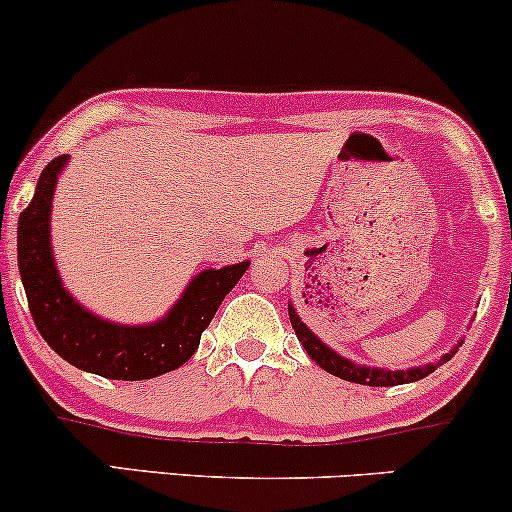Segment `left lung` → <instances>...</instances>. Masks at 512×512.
Returning a JSON list of instances; mask_svg holds the SVG:
<instances>
[{"label":"left lung","mask_w":512,"mask_h":512,"mask_svg":"<svg viewBox=\"0 0 512 512\" xmlns=\"http://www.w3.org/2000/svg\"><path fill=\"white\" fill-rule=\"evenodd\" d=\"M289 317H291V325L293 330H296V337L298 342L303 344V349L308 351V356L313 358V361L320 366L322 370H327V373L337 375V378L342 380H349V383H358V385H368V387H392V385H407V383H416V380L426 378V375H431L433 370L438 366H443V363H448L452 354L457 351V346L462 344V339L457 342L448 354H443L438 358L436 363H424V366H414V368H407V370H387V368H370V366H361V363H354L351 358H344L339 356L337 351L332 349V346H327L322 342L317 334L310 330L308 325L298 317L296 308H293V303H289Z\"/></svg>","instance_id":"left-lung-1"}]
</instances>
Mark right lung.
<instances>
[{
	"label": "right lung",
	"mask_w": 512,
	"mask_h": 512,
	"mask_svg": "<svg viewBox=\"0 0 512 512\" xmlns=\"http://www.w3.org/2000/svg\"><path fill=\"white\" fill-rule=\"evenodd\" d=\"M67 163L69 156H57L43 168L31 204L19 216V272L35 327L64 361L110 380H149L180 368L197 351L202 332L250 260L192 276L156 322L120 325L98 317L62 284L52 252V197Z\"/></svg>",
	"instance_id": "add662e5"
}]
</instances>
